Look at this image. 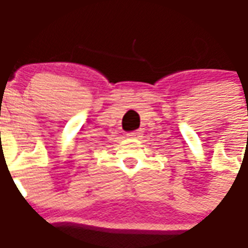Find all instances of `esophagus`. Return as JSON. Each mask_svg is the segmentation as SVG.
I'll return each mask as SVG.
<instances>
[{
	"label": "esophagus",
	"instance_id": "esophagus-1",
	"mask_svg": "<svg viewBox=\"0 0 248 248\" xmlns=\"http://www.w3.org/2000/svg\"><path fill=\"white\" fill-rule=\"evenodd\" d=\"M127 137H129V138H140V130H135V131H130V133H127Z\"/></svg>",
	"mask_w": 248,
	"mask_h": 248
}]
</instances>
